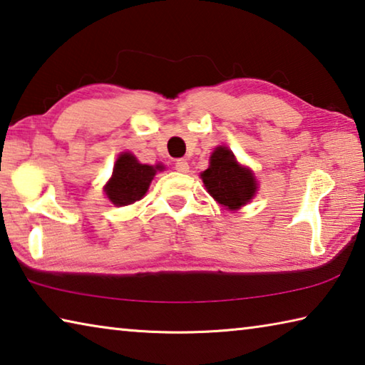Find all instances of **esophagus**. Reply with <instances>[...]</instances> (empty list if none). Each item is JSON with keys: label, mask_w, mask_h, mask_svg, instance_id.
I'll return each instance as SVG.
<instances>
[{"label": "esophagus", "mask_w": 365, "mask_h": 365, "mask_svg": "<svg viewBox=\"0 0 365 365\" xmlns=\"http://www.w3.org/2000/svg\"><path fill=\"white\" fill-rule=\"evenodd\" d=\"M175 169L178 172H187L188 170V163L185 159H177L175 160Z\"/></svg>", "instance_id": "1"}]
</instances>
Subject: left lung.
Segmentation results:
<instances>
[{"label": "left lung", "mask_w": 365, "mask_h": 365, "mask_svg": "<svg viewBox=\"0 0 365 365\" xmlns=\"http://www.w3.org/2000/svg\"><path fill=\"white\" fill-rule=\"evenodd\" d=\"M202 182L215 201L228 209L245 206L256 191V178L242 168L227 146L215 148L211 165L201 174Z\"/></svg>", "instance_id": "obj_1"}]
</instances>
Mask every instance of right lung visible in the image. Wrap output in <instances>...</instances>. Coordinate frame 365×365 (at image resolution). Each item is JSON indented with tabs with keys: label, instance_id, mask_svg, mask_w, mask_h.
Instances as JSON below:
<instances>
[{
	"label": "right lung",
	"instance_id": "right-lung-1",
	"mask_svg": "<svg viewBox=\"0 0 365 365\" xmlns=\"http://www.w3.org/2000/svg\"><path fill=\"white\" fill-rule=\"evenodd\" d=\"M156 170H160V165L140 164L130 153H123L115 160L113 177L104 191L115 206L132 205L143 197Z\"/></svg>",
	"mask_w": 365,
	"mask_h": 365
}]
</instances>
